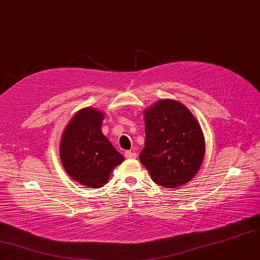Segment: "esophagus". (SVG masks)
<instances>
[{"label":"esophagus","mask_w":260,"mask_h":260,"mask_svg":"<svg viewBox=\"0 0 260 260\" xmlns=\"http://www.w3.org/2000/svg\"><path fill=\"white\" fill-rule=\"evenodd\" d=\"M124 156L126 158H136L137 157V153L133 152V151H125L124 152Z\"/></svg>","instance_id":"obj_1"}]
</instances>
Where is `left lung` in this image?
<instances>
[{
	"label": "left lung",
	"mask_w": 260,
	"mask_h": 260,
	"mask_svg": "<svg viewBox=\"0 0 260 260\" xmlns=\"http://www.w3.org/2000/svg\"><path fill=\"white\" fill-rule=\"evenodd\" d=\"M145 147L139 158L158 185L172 188L190 181L205 152L204 136L182 104L165 100L144 113Z\"/></svg>",
	"instance_id": "obj_1"
}]
</instances>
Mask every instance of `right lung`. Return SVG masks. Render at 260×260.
Wrapping results in <instances>:
<instances>
[{
  "instance_id": "add662e5",
  "label": "right lung",
  "mask_w": 260,
  "mask_h": 260,
  "mask_svg": "<svg viewBox=\"0 0 260 260\" xmlns=\"http://www.w3.org/2000/svg\"><path fill=\"white\" fill-rule=\"evenodd\" d=\"M104 114L92 108L78 112L64 129L60 158L67 174L88 187L108 182L112 170L123 161L102 133Z\"/></svg>"
}]
</instances>
